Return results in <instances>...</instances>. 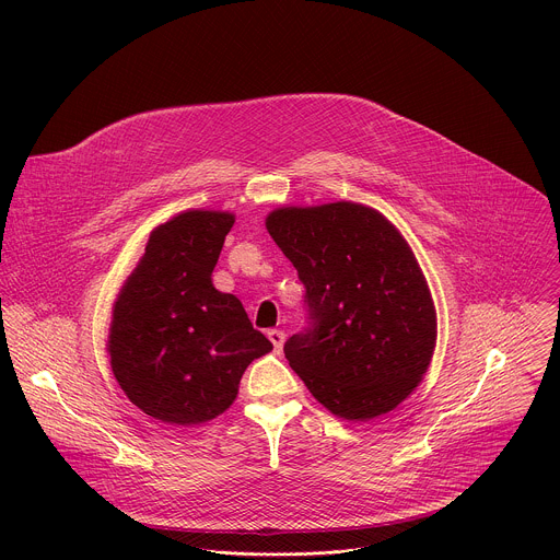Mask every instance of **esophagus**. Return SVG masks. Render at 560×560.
Listing matches in <instances>:
<instances>
[{
  "instance_id": "esophagus-1",
  "label": "esophagus",
  "mask_w": 560,
  "mask_h": 560,
  "mask_svg": "<svg viewBox=\"0 0 560 560\" xmlns=\"http://www.w3.org/2000/svg\"><path fill=\"white\" fill-rule=\"evenodd\" d=\"M268 338H270V342H272L275 351H281V349H283V342H285V334H283L281 329H270V331H268Z\"/></svg>"
}]
</instances>
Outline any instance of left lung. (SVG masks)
I'll list each match as a JSON object with an SVG mask.
<instances>
[{
	"label": "left lung",
	"instance_id": "obj_1",
	"mask_svg": "<svg viewBox=\"0 0 560 560\" xmlns=\"http://www.w3.org/2000/svg\"><path fill=\"white\" fill-rule=\"evenodd\" d=\"M266 229L305 285L310 327L283 351L336 417L371 421L421 382L436 347V310L404 235L358 202L281 207Z\"/></svg>",
	"mask_w": 560,
	"mask_h": 560
}]
</instances>
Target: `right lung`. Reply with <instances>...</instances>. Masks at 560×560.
<instances>
[{
	"label": "right lung",
	"mask_w": 560,
	"mask_h": 560,
	"mask_svg": "<svg viewBox=\"0 0 560 560\" xmlns=\"http://www.w3.org/2000/svg\"><path fill=\"white\" fill-rule=\"evenodd\" d=\"M235 215L189 209L156 226L113 305L106 351L126 397L167 425H198L237 397L246 366L272 351L211 272Z\"/></svg>",
	"instance_id": "1"
}]
</instances>
